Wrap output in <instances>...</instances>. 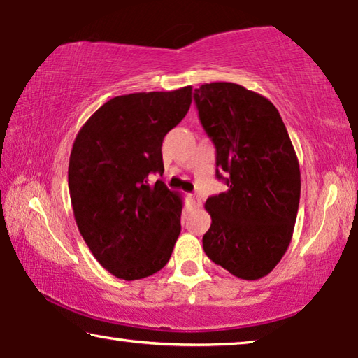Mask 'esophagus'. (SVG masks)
Returning <instances> with one entry per match:
<instances>
[{
  "label": "esophagus",
  "mask_w": 358,
  "mask_h": 358,
  "mask_svg": "<svg viewBox=\"0 0 358 358\" xmlns=\"http://www.w3.org/2000/svg\"><path fill=\"white\" fill-rule=\"evenodd\" d=\"M189 202H191V207H192V208H199V207H201V205H202L201 197L196 196V194H192V196L189 197Z\"/></svg>",
  "instance_id": "1"
}]
</instances>
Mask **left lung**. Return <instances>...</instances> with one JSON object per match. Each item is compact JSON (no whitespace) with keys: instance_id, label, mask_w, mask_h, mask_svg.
Segmentation results:
<instances>
[{"instance_id":"left-lung-1","label":"left lung","mask_w":358,"mask_h":358,"mask_svg":"<svg viewBox=\"0 0 358 358\" xmlns=\"http://www.w3.org/2000/svg\"><path fill=\"white\" fill-rule=\"evenodd\" d=\"M194 101L216 147L217 178L227 183L205 202L203 251L240 280H260L292 240L301 187L294 145L278 108L241 85L203 83Z\"/></svg>"}]
</instances>
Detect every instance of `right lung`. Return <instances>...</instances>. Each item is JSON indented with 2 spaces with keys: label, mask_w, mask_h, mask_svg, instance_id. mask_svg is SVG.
<instances>
[{
  "label": "right lung",
  "mask_w": 358,
  "mask_h": 358,
  "mask_svg": "<svg viewBox=\"0 0 358 358\" xmlns=\"http://www.w3.org/2000/svg\"><path fill=\"white\" fill-rule=\"evenodd\" d=\"M192 87L117 96L87 120L72 145L69 194L96 260L124 281L159 271L180 235L183 201L150 172H164L162 141L185 118Z\"/></svg>",
  "instance_id": "1"
}]
</instances>
